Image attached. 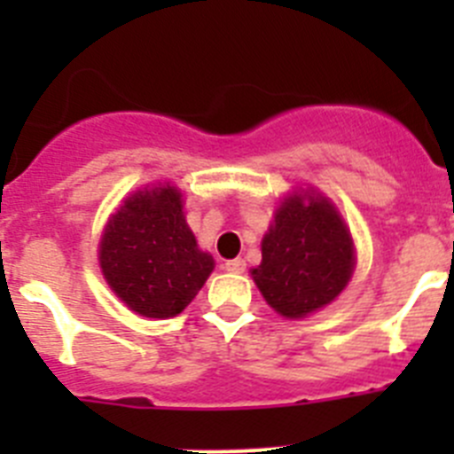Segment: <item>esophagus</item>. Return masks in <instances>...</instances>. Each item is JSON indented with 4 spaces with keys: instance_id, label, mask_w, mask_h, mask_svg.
Here are the masks:
<instances>
[{
    "instance_id": "esophagus-1",
    "label": "esophagus",
    "mask_w": 454,
    "mask_h": 454,
    "mask_svg": "<svg viewBox=\"0 0 454 454\" xmlns=\"http://www.w3.org/2000/svg\"><path fill=\"white\" fill-rule=\"evenodd\" d=\"M224 270H227V272H246V262H243V259H231V262L224 263Z\"/></svg>"
}]
</instances>
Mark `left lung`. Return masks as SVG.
<instances>
[{
    "label": "left lung",
    "instance_id": "obj_1",
    "mask_svg": "<svg viewBox=\"0 0 454 454\" xmlns=\"http://www.w3.org/2000/svg\"><path fill=\"white\" fill-rule=\"evenodd\" d=\"M355 247L346 224L327 200L300 195L284 200L263 236L256 286L277 314L304 318L330 304L350 282Z\"/></svg>",
    "mask_w": 454,
    "mask_h": 454
}]
</instances>
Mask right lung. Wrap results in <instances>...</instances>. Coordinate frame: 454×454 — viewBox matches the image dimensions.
Instances as JSON below:
<instances>
[{"mask_svg": "<svg viewBox=\"0 0 454 454\" xmlns=\"http://www.w3.org/2000/svg\"><path fill=\"white\" fill-rule=\"evenodd\" d=\"M99 263L115 295L147 318L182 314L214 270L184 220L182 192L168 184L138 191L108 220Z\"/></svg>", "mask_w": 454, "mask_h": 454, "instance_id": "add662e5", "label": "right lung"}]
</instances>
